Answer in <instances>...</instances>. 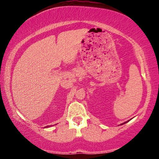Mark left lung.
<instances>
[{
	"label": "left lung",
	"instance_id": "1",
	"mask_svg": "<svg viewBox=\"0 0 159 159\" xmlns=\"http://www.w3.org/2000/svg\"><path fill=\"white\" fill-rule=\"evenodd\" d=\"M127 121H126V122H124V123H122V124H121V125H124V124H125V123H127Z\"/></svg>",
	"mask_w": 159,
	"mask_h": 159
}]
</instances>
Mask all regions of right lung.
Returning <instances> with one entry per match:
<instances>
[{"instance_id": "add662e5", "label": "right lung", "mask_w": 159, "mask_h": 159, "mask_svg": "<svg viewBox=\"0 0 159 159\" xmlns=\"http://www.w3.org/2000/svg\"><path fill=\"white\" fill-rule=\"evenodd\" d=\"M47 127H48V126H47ZM49 127H50V126H49Z\"/></svg>"}]
</instances>
